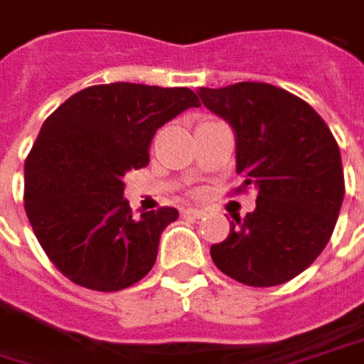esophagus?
<instances>
[{"label":"esophagus","mask_w":364,"mask_h":364,"mask_svg":"<svg viewBox=\"0 0 364 364\" xmlns=\"http://www.w3.org/2000/svg\"><path fill=\"white\" fill-rule=\"evenodd\" d=\"M203 210H196V208H187V210H183V216H189V218H202Z\"/></svg>","instance_id":"1"}]
</instances>
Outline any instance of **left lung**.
Wrapping results in <instances>:
<instances>
[{
  "label": "left lung",
  "instance_id": "1",
  "mask_svg": "<svg viewBox=\"0 0 364 364\" xmlns=\"http://www.w3.org/2000/svg\"><path fill=\"white\" fill-rule=\"evenodd\" d=\"M202 102L237 136V173L257 187L255 210L235 216L216 267L247 287H278L326 249L344 200L338 141L303 98L264 82L200 88Z\"/></svg>",
  "mask_w": 364,
  "mask_h": 364
}]
</instances>
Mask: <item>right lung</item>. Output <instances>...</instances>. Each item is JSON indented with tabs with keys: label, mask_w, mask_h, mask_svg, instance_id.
I'll use <instances>...</instances> for the list:
<instances>
[{
	"label": "right lung",
	"mask_w": 364,
	"mask_h": 364,
	"mask_svg": "<svg viewBox=\"0 0 364 364\" xmlns=\"http://www.w3.org/2000/svg\"><path fill=\"white\" fill-rule=\"evenodd\" d=\"M200 98L189 88L98 84L70 97L43 123L24 162V210L53 266L77 287L115 292L156 262L175 208L132 218L123 177L144 168L156 129Z\"/></svg>",
	"instance_id": "right-lung-1"
}]
</instances>
